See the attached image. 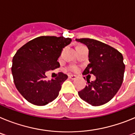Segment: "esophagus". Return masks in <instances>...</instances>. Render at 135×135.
Listing matches in <instances>:
<instances>
[{
	"label": "esophagus",
	"mask_w": 135,
	"mask_h": 135,
	"mask_svg": "<svg viewBox=\"0 0 135 135\" xmlns=\"http://www.w3.org/2000/svg\"><path fill=\"white\" fill-rule=\"evenodd\" d=\"M69 78L71 80H75L76 78V76H75V75H69Z\"/></svg>",
	"instance_id": "1"
}]
</instances>
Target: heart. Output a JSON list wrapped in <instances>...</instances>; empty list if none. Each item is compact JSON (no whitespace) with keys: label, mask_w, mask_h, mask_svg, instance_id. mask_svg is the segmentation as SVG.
<instances>
[{"label":"heart","mask_w":135,"mask_h":135,"mask_svg":"<svg viewBox=\"0 0 135 135\" xmlns=\"http://www.w3.org/2000/svg\"><path fill=\"white\" fill-rule=\"evenodd\" d=\"M71 70H74V71H76V70H77V68H76V67H75V66H73L72 68H71Z\"/></svg>","instance_id":"obj_1"}]
</instances>
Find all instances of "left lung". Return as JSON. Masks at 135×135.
Segmentation results:
<instances>
[{
	"mask_svg": "<svg viewBox=\"0 0 135 135\" xmlns=\"http://www.w3.org/2000/svg\"><path fill=\"white\" fill-rule=\"evenodd\" d=\"M89 49L90 64L82 74H93L95 81L78 92L82 99L93 106H99L110 101L118 91L123 82L125 65L123 56L112 46L91 38H76ZM87 84V83H86Z\"/></svg>",
	"mask_w": 135,
	"mask_h": 135,
	"instance_id": "left-lung-1",
	"label": "left lung"
}]
</instances>
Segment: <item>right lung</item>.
I'll use <instances>...</instances> for the list:
<instances>
[{
	"mask_svg": "<svg viewBox=\"0 0 135 135\" xmlns=\"http://www.w3.org/2000/svg\"><path fill=\"white\" fill-rule=\"evenodd\" d=\"M71 39L64 36H42L22 46L13 58L11 71L17 89L28 102L45 105L59 95L68 76L62 72L51 80H46L45 72L58 68L57 59Z\"/></svg>",
	"mask_w": 135,
	"mask_h": 135,
	"instance_id": "add662e5",
	"label": "right lung"
}]
</instances>
